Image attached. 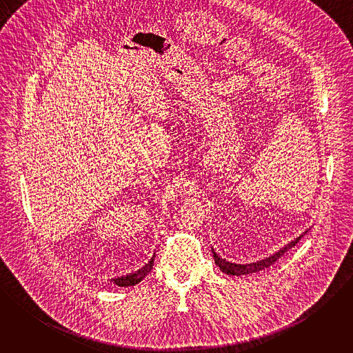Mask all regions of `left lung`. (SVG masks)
Returning a JSON list of instances; mask_svg holds the SVG:
<instances>
[{
    "mask_svg": "<svg viewBox=\"0 0 353 353\" xmlns=\"http://www.w3.org/2000/svg\"><path fill=\"white\" fill-rule=\"evenodd\" d=\"M307 233V230L303 233V234H306ZM303 234H300L299 237H296L294 240H292L290 243H288L285 247H282L281 250H278L275 254H272V256H270V257H267V259H264V260H261V261H257V263H250V264H234V263H229V261H226L225 259H222V257H219L215 251H214V248H212V254H214V260H215V264L221 268V271L222 272H225V274H228V275H236V276H240V275H247V274H253V272H259V271H263V270H265V268H270L275 261H278L286 251L289 250V248H292V247H294L296 245V243L303 237Z\"/></svg>",
    "mask_w": 353,
    "mask_h": 353,
    "instance_id": "1",
    "label": "left lung"
}]
</instances>
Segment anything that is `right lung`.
Here are the masks:
<instances>
[{
	"instance_id": "obj_1",
	"label": "right lung",
	"mask_w": 353,
	"mask_h": 353,
	"mask_svg": "<svg viewBox=\"0 0 353 353\" xmlns=\"http://www.w3.org/2000/svg\"><path fill=\"white\" fill-rule=\"evenodd\" d=\"M154 257H155V256H154ZM154 257L150 259V261H149L148 264H145L141 270H138V271H135V272H132V274H128V275H125V276L113 278L112 281H113L116 285H119V286H134V285L139 283V282L150 272V270H152V267H154V260H155Z\"/></svg>"
}]
</instances>
